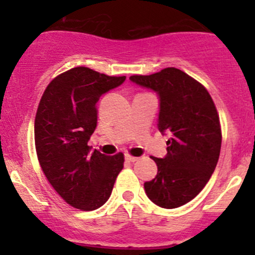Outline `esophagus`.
<instances>
[{
	"label": "esophagus",
	"mask_w": 255,
	"mask_h": 255,
	"mask_svg": "<svg viewBox=\"0 0 255 255\" xmlns=\"http://www.w3.org/2000/svg\"><path fill=\"white\" fill-rule=\"evenodd\" d=\"M126 160L130 161V163H134V161L138 160V158H137V156L130 155V154H126Z\"/></svg>",
	"instance_id": "34e87169"
}]
</instances>
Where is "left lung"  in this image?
I'll list each match as a JSON object with an SVG mask.
<instances>
[{
  "label": "left lung",
  "instance_id": "1",
  "mask_svg": "<svg viewBox=\"0 0 255 255\" xmlns=\"http://www.w3.org/2000/svg\"><path fill=\"white\" fill-rule=\"evenodd\" d=\"M160 97L158 127L169 132L165 158L151 156L158 174L144 184L146 196L163 208L191 201L207 184L220 158V116L206 87L176 68L129 78Z\"/></svg>",
  "mask_w": 255,
  "mask_h": 255
}]
</instances>
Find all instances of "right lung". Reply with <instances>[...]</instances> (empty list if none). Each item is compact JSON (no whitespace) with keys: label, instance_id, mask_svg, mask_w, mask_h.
I'll return each mask as SVG.
<instances>
[{"label":"right lung","instance_id":"1","mask_svg":"<svg viewBox=\"0 0 255 255\" xmlns=\"http://www.w3.org/2000/svg\"><path fill=\"white\" fill-rule=\"evenodd\" d=\"M126 76L76 66L49 82L38 105L34 142L40 168L59 196L81 211L101 207L111 195L125 155L87 145L97 126L96 104Z\"/></svg>","mask_w":255,"mask_h":255}]
</instances>
